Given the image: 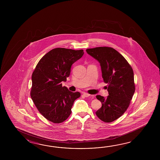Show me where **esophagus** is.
Instances as JSON below:
<instances>
[{
  "mask_svg": "<svg viewBox=\"0 0 160 160\" xmlns=\"http://www.w3.org/2000/svg\"><path fill=\"white\" fill-rule=\"evenodd\" d=\"M83 95L84 96V97H89L90 96V94H88V93H86V92H83Z\"/></svg>",
  "mask_w": 160,
  "mask_h": 160,
  "instance_id": "1",
  "label": "esophagus"
}]
</instances>
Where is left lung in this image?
Returning <instances> with one entry per match:
<instances>
[{
	"instance_id": "left-lung-1",
	"label": "left lung",
	"mask_w": 160,
	"mask_h": 160,
	"mask_svg": "<svg viewBox=\"0 0 160 160\" xmlns=\"http://www.w3.org/2000/svg\"><path fill=\"white\" fill-rule=\"evenodd\" d=\"M88 54L100 63L103 81L108 84L109 95L96 98L102 107L95 114L105 122L118 119L129 106L135 92L133 68L126 59L113 48L98 47L86 49Z\"/></svg>"
}]
</instances>
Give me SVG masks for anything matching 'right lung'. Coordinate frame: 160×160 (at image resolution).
Returning a JSON list of instances; mask_svg holds the SVG:
<instances>
[{
    "label": "right lung",
    "instance_id": "add662e5",
    "mask_svg": "<svg viewBox=\"0 0 160 160\" xmlns=\"http://www.w3.org/2000/svg\"><path fill=\"white\" fill-rule=\"evenodd\" d=\"M83 50L56 48L38 63L32 74L30 95L38 111L55 123L63 122L72 113V108L80 92L69 91L62 82L69 77L72 65L81 58Z\"/></svg>",
    "mask_w": 160,
    "mask_h": 160
}]
</instances>
